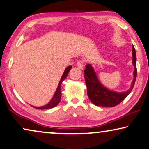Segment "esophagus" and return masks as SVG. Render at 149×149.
Listing matches in <instances>:
<instances>
[{"label":"esophagus","mask_w":149,"mask_h":149,"mask_svg":"<svg viewBox=\"0 0 149 149\" xmlns=\"http://www.w3.org/2000/svg\"><path fill=\"white\" fill-rule=\"evenodd\" d=\"M84 66V64L83 61H79L77 63V67H79L80 69H83Z\"/></svg>","instance_id":"esophagus-1"}]
</instances>
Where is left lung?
<instances>
[{"mask_svg":"<svg viewBox=\"0 0 149 149\" xmlns=\"http://www.w3.org/2000/svg\"><path fill=\"white\" fill-rule=\"evenodd\" d=\"M132 63L135 68L133 71L134 79L131 83L130 88L125 92L112 91L107 88L100 82L96 72L92 65H86L84 69V79L87 86V94L92 104L97 106L113 107L121 103L130 94L133 90L136 78V52L134 46L132 47Z\"/></svg>","mask_w":149,"mask_h":149,"instance_id":"left-lung-1","label":"left lung"}]
</instances>
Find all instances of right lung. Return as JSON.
I'll return each mask as SVG.
<instances>
[{"instance_id": "1", "label": "right lung", "mask_w": 149, "mask_h": 149, "mask_svg": "<svg viewBox=\"0 0 149 149\" xmlns=\"http://www.w3.org/2000/svg\"><path fill=\"white\" fill-rule=\"evenodd\" d=\"M72 69V66H69L66 68L64 72L62 75L61 78V80L59 82H58L57 88L56 90V91L55 92L54 95H53V97L52 100L49 102V103L47 104L45 106H41V107H36V106H31L33 108H35L36 109H50V108H53L55 107L61 101V84L63 80H64L66 77H67L68 74L70 71V70Z\"/></svg>"}]
</instances>
